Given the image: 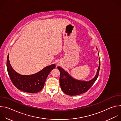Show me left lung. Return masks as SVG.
Returning a JSON list of instances; mask_svg holds the SVG:
<instances>
[{
  "label": "left lung",
  "mask_w": 121,
  "mask_h": 121,
  "mask_svg": "<svg viewBox=\"0 0 121 121\" xmlns=\"http://www.w3.org/2000/svg\"><path fill=\"white\" fill-rule=\"evenodd\" d=\"M98 55L99 53H98ZM100 60L99 66L97 74L92 80L89 81L77 80L71 77L63 68L58 66L57 68L60 71V85L63 91L66 94L70 96L78 95L87 92L97 79L100 69Z\"/></svg>",
  "instance_id": "obj_1"
}]
</instances>
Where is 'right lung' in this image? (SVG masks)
<instances>
[{
	"mask_svg": "<svg viewBox=\"0 0 121 121\" xmlns=\"http://www.w3.org/2000/svg\"><path fill=\"white\" fill-rule=\"evenodd\" d=\"M7 67L10 79L17 89L24 92L34 93L42 90L49 74L56 67V65L53 64L46 66L35 74L22 75L15 71L11 67L8 55Z\"/></svg>",
	"mask_w": 121,
	"mask_h": 121,
	"instance_id": "add662e5",
	"label": "right lung"
}]
</instances>
